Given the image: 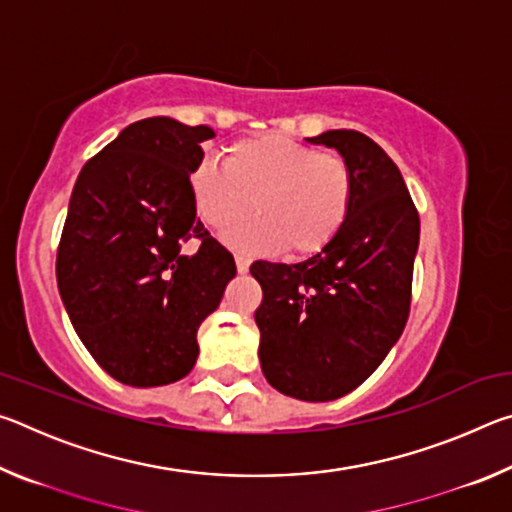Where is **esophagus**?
<instances>
[{
    "instance_id": "34e87169",
    "label": "esophagus",
    "mask_w": 512,
    "mask_h": 512,
    "mask_svg": "<svg viewBox=\"0 0 512 512\" xmlns=\"http://www.w3.org/2000/svg\"><path fill=\"white\" fill-rule=\"evenodd\" d=\"M235 262H237V271H239V273H248L250 257H246V255H235Z\"/></svg>"
}]
</instances>
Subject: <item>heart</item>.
I'll use <instances>...</instances> for the list:
<instances>
[{
    "label": "heart",
    "instance_id": "1",
    "mask_svg": "<svg viewBox=\"0 0 512 512\" xmlns=\"http://www.w3.org/2000/svg\"><path fill=\"white\" fill-rule=\"evenodd\" d=\"M201 219L228 230L230 244L250 250L284 246L293 257L323 253L341 235L354 207V171L339 153L266 133L244 137L225 149L223 164L205 160L189 180Z\"/></svg>",
    "mask_w": 512,
    "mask_h": 512
}]
</instances>
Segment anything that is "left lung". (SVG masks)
<instances>
[{"mask_svg": "<svg viewBox=\"0 0 512 512\" xmlns=\"http://www.w3.org/2000/svg\"><path fill=\"white\" fill-rule=\"evenodd\" d=\"M309 142L339 151L354 171V207L332 246L300 264L255 262V323L268 384L329 402L363 384L400 339L411 309L420 216L397 164L359 131Z\"/></svg>", "mask_w": 512, "mask_h": 512, "instance_id": "1", "label": "left lung"}]
</instances>
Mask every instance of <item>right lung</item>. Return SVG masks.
<instances>
[{
	"instance_id": "1",
	"label": "right lung",
	"mask_w": 512,
	"mask_h": 512,
	"mask_svg": "<svg viewBox=\"0 0 512 512\" xmlns=\"http://www.w3.org/2000/svg\"><path fill=\"white\" fill-rule=\"evenodd\" d=\"M210 126L149 117L85 162L69 198L56 280L94 361L121 384H173L194 368L196 332L237 273L196 216L189 176ZM197 239L192 256L182 253Z\"/></svg>"
}]
</instances>
